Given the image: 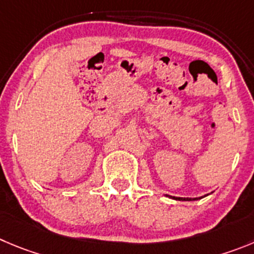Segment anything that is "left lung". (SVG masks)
<instances>
[{
	"label": "left lung",
	"mask_w": 254,
	"mask_h": 254,
	"mask_svg": "<svg viewBox=\"0 0 254 254\" xmlns=\"http://www.w3.org/2000/svg\"><path fill=\"white\" fill-rule=\"evenodd\" d=\"M167 196H169V198H173L175 199V200H188V202H190V200H198V199H202L204 198V196H200V198H181V196H172V195H168V194H165Z\"/></svg>",
	"instance_id": "obj_1"
}]
</instances>
